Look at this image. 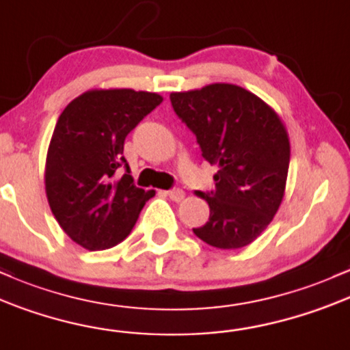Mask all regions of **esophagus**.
<instances>
[{"label": "esophagus", "mask_w": 350, "mask_h": 350, "mask_svg": "<svg viewBox=\"0 0 350 350\" xmlns=\"http://www.w3.org/2000/svg\"><path fill=\"white\" fill-rule=\"evenodd\" d=\"M167 196L170 200H174V202H182L183 196H185V191L182 188H172V190L167 191Z\"/></svg>", "instance_id": "esophagus-1"}]
</instances>
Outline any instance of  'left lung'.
Instances as JSON below:
<instances>
[{"mask_svg": "<svg viewBox=\"0 0 350 350\" xmlns=\"http://www.w3.org/2000/svg\"><path fill=\"white\" fill-rule=\"evenodd\" d=\"M170 102L195 133L203 159L218 165L215 190L200 191L210 218L193 233L219 250L250 245L284 196L291 155L284 125L260 97L233 84L172 92Z\"/></svg>", "mask_w": 350, "mask_h": 350, "instance_id": "1", "label": "left lung"}]
</instances>
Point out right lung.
Wrapping results in <instances>:
<instances>
[{"label": "right lung", "instance_id": "right-lung-1", "mask_svg": "<svg viewBox=\"0 0 350 350\" xmlns=\"http://www.w3.org/2000/svg\"><path fill=\"white\" fill-rule=\"evenodd\" d=\"M162 100L144 90H89L59 116L46 159V195L54 218L82 248L124 241L155 195L133 185L124 142Z\"/></svg>", "mask_w": 350, "mask_h": 350}]
</instances>
